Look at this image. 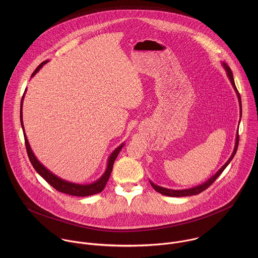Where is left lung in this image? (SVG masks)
I'll use <instances>...</instances> for the list:
<instances>
[{
  "label": "left lung",
  "instance_id": "1",
  "mask_svg": "<svg viewBox=\"0 0 258 258\" xmlns=\"http://www.w3.org/2000/svg\"><path fill=\"white\" fill-rule=\"evenodd\" d=\"M222 67L224 68V70H225V72H226V74H227V76H228V78H229V80H230V83L232 84V87H233V89H234L235 92H236V95H237V98H238V101H239L240 117H241V99H240V94L238 93V90H237V88H236V86H235V83H234L232 72H231V70L229 69V67H228L226 63L223 62V63H222ZM238 142H239V136H238V132H237V133H236V139H235V146H234L233 152H232L230 158L227 160V162L221 167V169L216 173V175H214L211 179H209V180H208L206 183H204V184L197 185V186H195V187L186 188V189H170V188H166V187L157 185V184L152 183L151 181H150V184H151V185L153 186V188H154L156 191H158V192H160V194H162V195H165V196H169V197H187V196L198 195V194L204 191L205 189H207L211 184H213V183L218 179V177L223 172V170L227 167V165L230 163V161L232 160V158L234 157V155H235V153H236V151H237Z\"/></svg>",
  "mask_w": 258,
  "mask_h": 258
}]
</instances>
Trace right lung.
<instances>
[{"mask_svg":"<svg viewBox=\"0 0 258 258\" xmlns=\"http://www.w3.org/2000/svg\"><path fill=\"white\" fill-rule=\"evenodd\" d=\"M47 61L48 60L42 61L36 69V71L33 73L32 77L37 74V72L41 69V67L43 64H45ZM26 91H27V88H26L25 92ZM24 96H25V93H24V95L22 97V101H21V112H20V114H21L20 115L21 125H22L23 131H24V137H25V144H26V148H27V153H28L29 159H30L33 167L35 168V170L48 184H50L52 187H54L56 190L60 191V192H64V194H68V195H71V196H75V197H87V196H92V195H95V194H98V192L102 191L103 188L105 187V184L109 180L114 161L117 158V156H118L119 152L121 151V149L124 146V143H122L119 147L116 148L112 152V154L109 156V159H108L106 171L104 172V174L96 182H94L92 184H75V183H72V182H68L66 180H62V179L58 178L57 176H55L54 174H52L49 170H47L37 160L36 156H35V154L33 153V151L31 149V146H30L29 141H28V138H27L26 133H25V128H24V123H23V100H24Z\"/></svg>","mask_w":258,"mask_h":258,"instance_id":"right-lung-1","label":"right lung"}]
</instances>
